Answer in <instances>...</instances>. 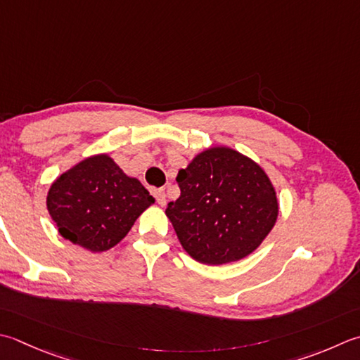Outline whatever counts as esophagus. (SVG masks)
I'll return each mask as SVG.
<instances>
[{
    "label": "esophagus",
    "mask_w": 360,
    "mask_h": 360,
    "mask_svg": "<svg viewBox=\"0 0 360 360\" xmlns=\"http://www.w3.org/2000/svg\"><path fill=\"white\" fill-rule=\"evenodd\" d=\"M154 195H156V200L159 202V206L164 207L167 204V196H165V190L164 188H158L156 192H154Z\"/></svg>",
    "instance_id": "1"
}]
</instances>
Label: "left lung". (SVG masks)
Wrapping results in <instances>:
<instances>
[{"label":"left lung","mask_w":360,"mask_h":360,"mask_svg":"<svg viewBox=\"0 0 360 360\" xmlns=\"http://www.w3.org/2000/svg\"><path fill=\"white\" fill-rule=\"evenodd\" d=\"M176 181L181 195L165 215L196 262L242 260L259 248L278 220L279 202L269 174L234 148H206L181 168Z\"/></svg>","instance_id":"8db88e82"}]
</instances>
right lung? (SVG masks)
<instances>
[{
	"label": "right lung",
	"mask_w": 360,
	"mask_h": 360,
	"mask_svg": "<svg viewBox=\"0 0 360 360\" xmlns=\"http://www.w3.org/2000/svg\"><path fill=\"white\" fill-rule=\"evenodd\" d=\"M154 201L142 182L126 174L110 154L100 153L49 186L46 209L65 240L103 252L122 242Z\"/></svg>",
	"instance_id": "right-lung-1"
}]
</instances>
